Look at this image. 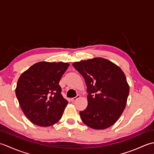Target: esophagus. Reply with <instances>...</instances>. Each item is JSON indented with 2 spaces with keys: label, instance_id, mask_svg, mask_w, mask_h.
I'll use <instances>...</instances> for the list:
<instances>
[{
  "label": "esophagus",
  "instance_id": "34e87169",
  "mask_svg": "<svg viewBox=\"0 0 154 154\" xmlns=\"http://www.w3.org/2000/svg\"><path fill=\"white\" fill-rule=\"evenodd\" d=\"M79 98H80V95H77V97H75L72 98V99H71V100L72 101V102H74V101L77 100L78 99H79Z\"/></svg>",
  "mask_w": 154,
  "mask_h": 154
}]
</instances>
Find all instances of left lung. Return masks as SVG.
Instances as JSON below:
<instances>
[{"label": "left lung", "mask_w": 154, "mask_h": 154, "mask_svg": "<svg viewBox=\"0 0 154 154\" xmlns=\"http://www.w3.org/2000/svg\"><path fill=\"white\" fill-rule=\"evenodd\" d=\"M83 77L88 105L80 111L83 122L95 130L112 126L125 109L129 85L121 69L112 61L94 57L73 63Z\"/></svg>", "instance_id": "1"}]
</instances>
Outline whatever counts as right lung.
<instances>
[{"label": "right lung", "mask_w": 154, "mask_h": 154, "mask_svg": "<svg viewBox=\"0 0 154 154\" xmlns=\"http://www.w3.org/2000/svg\"><path fill=\"white\" fill-rule=\"evenodd\" d=\"M69 64L41 61L21 74L16 88L23 112L35 125L50 126L61 119L68 103L59 85Z\"/></svg>", "instance_id": "add662e5"}]
</instances>
